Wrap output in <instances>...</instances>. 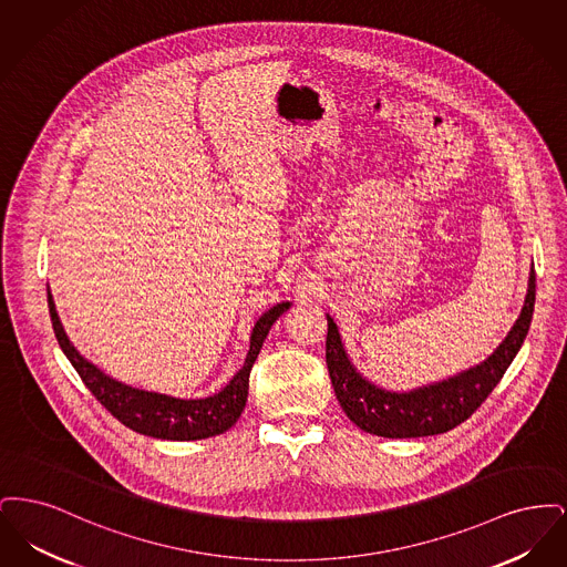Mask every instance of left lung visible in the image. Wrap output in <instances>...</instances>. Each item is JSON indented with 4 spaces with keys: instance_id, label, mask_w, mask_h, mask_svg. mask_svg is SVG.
<instances>
[{
    "instance_id": "obj_1",
    "label": "left lung",
    "mask_w": 567,
    "mask_h": 567,
    "mask_svg": "<svg viewBox=\"0 0 567 567\" xmlns=\"http://www.w3.org/2000/svg\"><path fill=\"white\" fill-rule=\"evenodd\" d=\"M534 303L536 271L532 270L520 317L499 349L481 365L470 368L458 377L410 393H391L378 389L377 384L361 377L344 352L338 327L327 315L324 359L336 398L347 416L363 432L382 437H423L449 432L470 419L506 374L529 331Z\"/></svg>"
}]
</instances>
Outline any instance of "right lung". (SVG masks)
I'll return each mask as SVG.
<instances>
[{
  "instance_id": "right-lung-1",
  "label": "right lung",
  "mask_w": 567,
  "mask_h": 567,
  "mask_svg": "<svg viewBox=\"0 0 567 567\" xmlns=\"http://www.w3.org/2000/svg\"><path fill=\"white\" fill-rule=\"evenodd\" d=\"M291 303H276L268 310L250 333V351L246 354L243 370L229 380V384L218 391L213 398L206 400H176L162 393H148L134 386H127L123 382H116L106 377L102 370H97L93 363H89L81 352L76 351L54 310L53 296L49 291V312L53 321L54 336L79 372L86 389L95 395V400L109 410L114 419H118L125 427L134 430L151 437L159 440H204L218 433L227 432L243 414L246 398H248V377L252 370V363L261 351V344L276 323V319L289 308Z\"/></svg>"
}]
</instances>
